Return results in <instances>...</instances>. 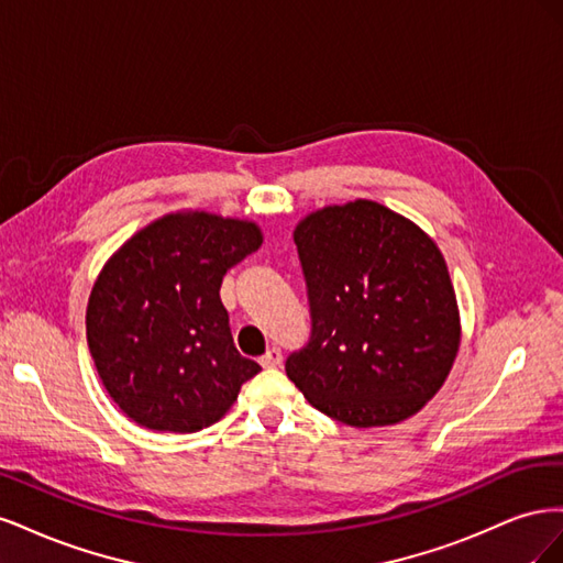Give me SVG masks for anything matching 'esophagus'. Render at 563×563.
Segmentation results:
<instances>
[{
    "mask_svg": "<svg viewBox=\"0 0 563 563\" xmlns=\"http://www.w3.org/2000/svg\"><path fill=\"white\" fill-rule=\"evenodd\" d=\"M282 364V350L279 347H269L263 356H261V366L272 368V366H279Z\"/></svg>",
    "mask_w": 563,
    "mask_h": 563,
    "instance_id": "1",
    "label": "esophagus"
}]
</instances>
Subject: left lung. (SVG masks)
Wrapping results in <instances>:
<instances>
[{
  "mask_svg": "<svg viewBox=\"0 0 563 563\" xmlns=\"http://www.w3.org/2000/svg\"><path fill=\"white\" fill-rule=\"evenodd\" d=\"M312 335L286 376L317 411L352 428L416 416L446 383L460 310L444 253L413 220L354 199L294 230Z\"/></svg>",
  "mask_w": 563,
  "mask_h": 563,
  "instance_id": "left-lung-1",
  "label": "left lung"
}]
</instances>
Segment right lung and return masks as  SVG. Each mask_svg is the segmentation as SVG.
Wrapping results in <instances>:
<instances>
[{"label": "right lung", "mask_w": 563, "mask_h": 563, "mask_svg": "<svg viewBox=\"0 0 563 563\" xmlns=\"http://www.w3.org/2000/svg\"><path fill=\"white\" fill-rule=\"evenodd\" d=\"M261 244L253 220L183 209L110 255L89 296L87 340L126 418L190 434L230 411L261 366L236 352L218 291L225 272Z\"/></svg>", "instance_id": "1"}]
</instances>
